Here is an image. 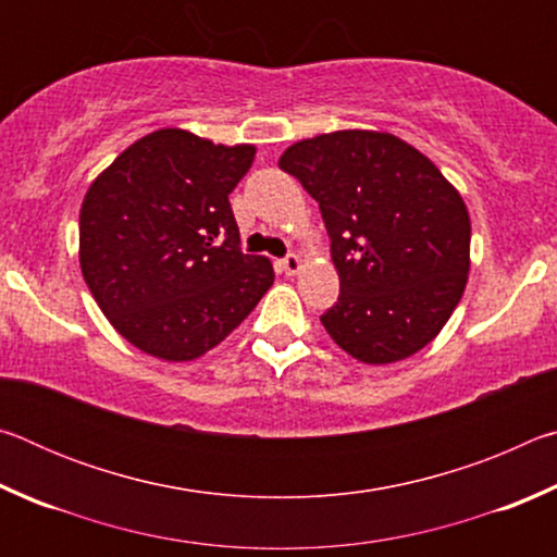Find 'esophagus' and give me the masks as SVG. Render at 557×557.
<instances>
[{"label": "esophagus", "mask_w": 557, "mask_h": 557, "mask_svg": "<svg viewBox=\"0 0 557 557\" xmlns=\"http://www.w3.org/2000/svg\"><path fill=\"white\" fill-rule=\"evenodd\" d=\"M280 265H282V270H285V275H297L301 268V258L295 256V252H289L287 258H282Z\"/></svg>", "instance_id": "esophagus-1"}]
</instances>
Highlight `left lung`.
I'll use <instances>...</instances> for the list:
<instances>
[{
  "mask_svg": "<svg viewBox=\"0 0 557 557\" xmlns=\"http://www.w3.org/2000/svg\"><path fill=\"white\" fill-rule=\"evenodd\" d=\"M282 172L319 203L338 299L322 314L346 354L379 366L435 338L467 287L471 223L455 186L388 132L342 129L285 149Z\"/></svg>",
  "mask_w": 557,
  "mask_h": 557,
  "instance_id": "left-lung-1",
  "label": "left lung"
}]
</instances>
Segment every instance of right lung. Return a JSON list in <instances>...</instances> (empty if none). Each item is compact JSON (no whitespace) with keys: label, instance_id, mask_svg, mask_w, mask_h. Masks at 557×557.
<instances>
[{"label":"right lung","instance_id":"right-lung-1","mask_svg":"<svg viewBox=\"0 0 557 557\" xmlns=\"http://www.w3.org/2000/svg\"><path fill=\"white\" fill-rule=\"evenodd\" d=\"M252 145H213L166 127L129 145L81 206V270L132 346L191 361L219 346L275 282L245 256L228 194Z\"/></svg>","mask_w":557,"mask_h":557}]
</instances>
